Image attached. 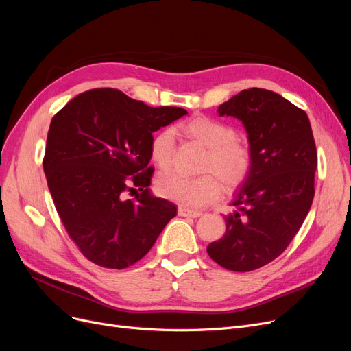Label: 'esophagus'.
Here are the masks:
<instances>
[{"mask_svg":"<svg viewBox=\"0 0 351 351\" xmlns=\"http://www.w3.org/2000/svg\"><path fill=\"white\" fill-rule=\"evenodd\" d=\"M178 215L183 216V217H199V216H202V212L200 210H193V209H189V208H185V206H180L178 209Z\"/></svg>","mask_w":351,"mask_h":351,"instance_id":"obj_1","label":"esophagus"}]
</instances>
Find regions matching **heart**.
I'll return each mask as SVG.
<instances>
[{
    "mask_svg": "<svg viewBox=\"0 0 351 351\" xmlns=\"http://www.w3.org/2000/svg\"><path fill=\"white\" fill-rule=\"evenodd\" d=\"M188 136L208 147L202 163V173L195 178L176 172L162 175L156 180L158 193L182 206L202 208L212 204L222 192L232 191L249 178L253 168L250 147L236 139V129L222 121L199 115L180 125ZM175 136L171 129H160L149 145L151 160L159 169H168L172 163ZM224 185L222 186L221 183Z\"/></svg>",
    "mask_w": 351,
    "mask_h": 351,
    "instance_id": "obj_1",
    "label": "heart"
}]
</instances>
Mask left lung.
I'll use <instances>...</instances> for the list:
<instances>
[{"label": "left lung", "instance_id": "8db88e82", "mask_svg": "<svg viewBox=\"0 0 351 351\" xmlns=\"http://www.w3.org/2000/svg\"><path fill=\"white\" fill-rule=\"evenodd\" d=\"M217 112L242 121L253 168L208 254L228 270L250 271L280 256L303 225L315 197L316 143L304 110L273 90L245 89Z\"/></svg>", "mask_w": 351, "mask_h": 351}]
</instances>
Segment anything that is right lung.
I'll list each match as a JSON object with an SVG mask.
<instances>
[{"label":"right lung","mask_w":351,"mask_h":351,"mask_svg":"<svg viewBox=\"0 0 351 351\" xmlns=\"http://www.w3.org/2000/svg\"><path fill=\"white\" fill-rule=\"evenodd\" d=\"M186 114L101 88L71 99L52 118L43 160L47 183L88 261L108 269L132 266L176 216L175 204L149 191V145L154 132ZM128 191L136 197L126 199Z\"/></svg>","instance_id":"obj_1"}]
</instances>
